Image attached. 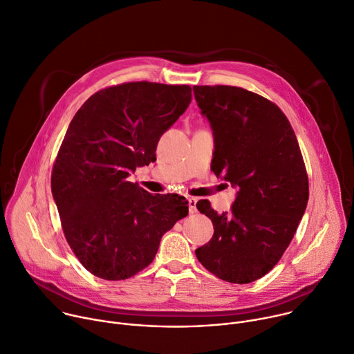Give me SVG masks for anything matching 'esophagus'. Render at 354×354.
<instances>
[{
	"label": "esophagus",
	"mask_w": 354,
	"mask_h": 354,
	"mask_svg": "<svg viewBox=\"0 0 354 354\" xmlns=\"http://www.w3.org/2000/svg\"><path fill=\"white\" fill-rule=\"evenodd\" d=\"M196 199L195 198H188V206H189V214H195L196 212Z\"/></svg>",
	"instance_id": "34e87169"
}]
</instances>
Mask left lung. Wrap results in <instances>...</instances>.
<instances>
[{
  "label": "left lung",
  "mask_w": 354,
  "mask_h": 354,
  "mask_svg": "<svg viewBox=\"0 0 354 354\" xmlns=\"http://www.w3.org/2000/svg\"><path fill=\"white\" fill-rule=\"evenodd\" d=\"M195 100L214 131L210 169L237 187L232 210L218 214L196 203L214 236L195 250L222 280L251 283L266 274L289 247L308 202V177L296 133L270 100L237 86H194Z\"/></svg>",
  "instance_id": "left-lung-1"
}]
</instances>
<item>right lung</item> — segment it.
<instances>
[{"label":"right lung","mask_w":354,"mask_h":354,"mask_svg":"<svg viewBox=\"0 0 354 354\" xmlns=\"http://www.w3.org/2000/svg\"><path fill=\"white\" fill-rule=\"evenodd\" d=\"M189 103L188 85L128 82L92 95L71 121L51 192L65 239L92 274L124 280L145 269L188 215L184 196L152 195L127 178L156 160L160 136Z\"/></svg>","instance_id":"1"}]
</instances>
